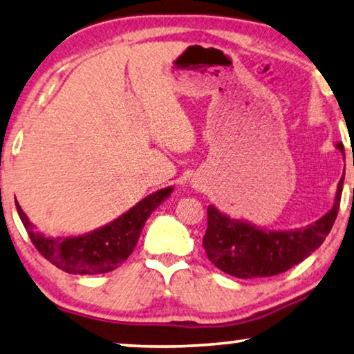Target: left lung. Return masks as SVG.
Segmentation results:
<instances>
[{
    "label": "left lung",
    "instance_id": "left-lung-1",
    "mask_svg": "<svg viewBox=\"0 0 354 354\" xmlns=\"http://www.w3.org/2000/svg\"><path fill=\"white\" fill-rule=\"evenodd\" d=\"M337 149L345 156L344 145ZM342 175L332 208L323 218L299 229L273 230L246 219L230 218L214 205L208 207V229L203 248L219 270L235 278H266L297 266L323 245L335 223L344 191Z\"/></svg>",
    "mask_w": 354,
    "mask_h": 354
}]
</instances>
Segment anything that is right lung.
<instances>
[{
  "label": "right lung",
  "instance_id": "right-lung-1",
  "mask_svg": "<svg viewBox=\"0 0 354 354\" xmlns=\"http://www.w3.org/2000/svg\"><path fill=\"white\" fill-rule=\"evenodd\" d=\"M171 192L173 186L163 187L140 200L135 207L103 227L84 235L57 236V239L36 232L35 224L30 223L28 216L20 208L17 200L15 207L28 236L41 256L71 275H98L114 270L127 261L138 243L147 218L163 200L170 197Z\"/></svg>",
  "mask_w": 354,
  "mask_h": 354
}]
</instances>
